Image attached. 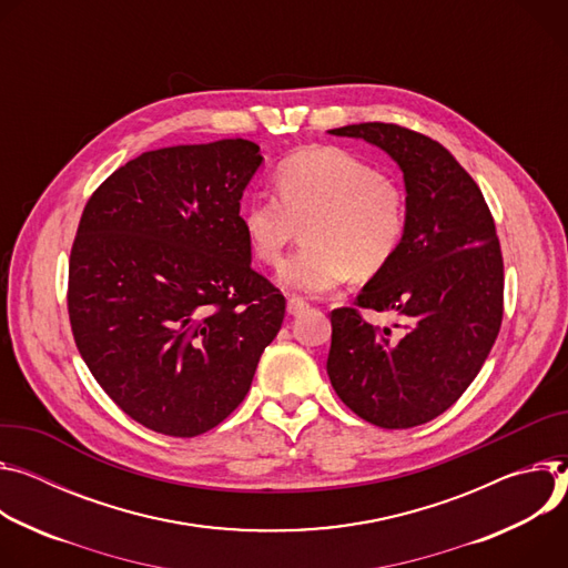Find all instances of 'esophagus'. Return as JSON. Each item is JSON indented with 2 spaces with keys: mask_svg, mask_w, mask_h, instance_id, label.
Listing matches in <instances>:
<instances>
[{
  "mask_svg": "<svg viewBox=\"0 0 568 568\" xmlns=\"http://www.w3.org/2000/svg\"><path fill=\"white\" fill-rule=\"evenodd\" d=\"M308 308V302L306 300H302V297H295V295H291L288 300H286V311L291 313V316H300L302 311H306Z\"/></svg>",
  "mask_w": 568,
  "mask_h": 568,
  "instance_id": "obj_1",
  "label": "esophagus"
}]
</instances>
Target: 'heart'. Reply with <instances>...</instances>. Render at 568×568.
Listing matches in <instances>:
<instances>
[{"mask_svg":"<svg viewBox=\"0 0 568 568\" xmlns=\"http://www.w3.org/2000/svg\"><path fill=\"white\" fill-rule=\"evenodd\" d=\"M277 194H252L241 207L247 247L277 266L304 227L306 245L284 262L280 282L308 295L327 293L352 275L382 273L404 241L406 194L363 158L336 149H304L277 164Z\"/></svg>","mask_w":568,"mask_h":568,"instance_id":"heart-1","label":"heart"}]
</instances>
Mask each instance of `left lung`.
I'll return each mask as SVG.
<instances>
[{"label":"left lung","mask_w":568,"mask_h":568,"mask_svg":"<svg viewBox=\"0 0 568 568\" xmlns=\"http://www.w3.org/2000/svg\"><path fill=\"white\" fill-rule=\"evenodd\" d=\"M386 151L404 173L408 225L393 262L356 306L399 316L393 336L332 311L327 374L343 404L382 428H413L443 415L480 372L503 318V257L474 178L435 140L397 123L329 131Z\"/></svg>","instance_id":"1"}]
</instances>
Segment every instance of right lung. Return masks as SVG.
<instances>
[{"instance_id": "1", "label": "right lung", "mask_w": 568, "mask_h": 568, "mask_svg": "<svg viewBox=\"0 0 568 568\" xmlns=\"http://www.w3.org/2000/svg\"><path fill=\"white\" fill-rule=\"evenodd\" d=\"M264 155L219 140L146 151L88 201L70 255L77 347L142 426L196 437L247 395L286 300L260 273L241 196Z\"/></svg>"}]
</instances>
